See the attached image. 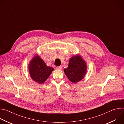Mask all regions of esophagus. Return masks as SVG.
Wrapping results in <instances>:
<instances>
[{
	"mask_svg": "<svg viewBox=\"0 0 124 124\" xmlns=\"http://www.w3.org/2000/svg\"><path fill=\"white\" fill-rule=\"evenodd\" d=\"M56 69H57V70H61L63 69V67H62V66H57V67H56Z\"/></svg>",
	"mask_w": 124,
	"mask_h": 124,
	"instance_id": "esophagus-1",
	"label": "esophagus"
}]
</instances>
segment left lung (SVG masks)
<instances>
[{
    "mask_svg": "<svg viewBox=\"0 0 124 124\" xmlns=\"http://www.w3.org/2000/svg\"><path fill=\"white\" fill-rule=\"evenodd\" d=\"M68 79L73 83L82 80L87 72V65L85 61L79 55L73 56L69 60L67 69L64 70Z\"/></svg>",
    "mask_w": 124,
    "mask_h": 124,
    "instance_id": "8db88e82",
    "label": "left lung"
}]
</instances>
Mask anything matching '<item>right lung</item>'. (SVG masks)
Listing matches in <instances>:
<instances>
[{"mask_svg":"<svg viewBox=\"0 0 124 124\" xmlns=\"http://www.w3.org/2000/svg\"><path fill=\"white\" fill-rule=\"evenodd\" d=\"M28 66L31 78L39 84L44 83L54 70L50 67L47 66L38 55H36L32 59Z\"/></svg>","mask_w":124,"mask_h":124,"instance_id":"add662e5","label":"right lung"}]
</instances>
